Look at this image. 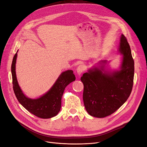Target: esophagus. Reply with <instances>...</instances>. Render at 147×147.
I'll return each instance as SVG.
<instances>
[{
    "label": "esophagus",
    "instance_id": "1",
    "mask_svg": "<svg viewBox=\"0 0 147 147\" xmlns=\"http://www.w3.org/2000/svg\"><path fill=\"white\" fill-rule=\"evenodd\" d=\"M85 70H86L85 66L83 65H79L78 66L77 69H76V71H77V73L78 74V75H80L83 72H84Z\"/></svg>",
    "mask_w": 147,
    "mask_h": 147
}]
</instances>
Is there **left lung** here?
<instances>
[{"label": "left lung", "instance_id": "obj_1", "mask_svg": "<svg viewBox=\"0 0 147 147\" xmlns=\"http://www.w3.org/2000/svg\"><path fill=\"white\" fill-rule=\"evenodd\" d=\"M119 51L123 54L120 71L107 73L102 72V67L100 69L95 67L81 76L84 104L87 113L93 117L104 118L113 114L127 100L131 92L134 60L124 34L121 36Z\"/></svg>", "mask_w": 147, "mask_h": 147}]
</instances>
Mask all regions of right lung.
I'll return each instance as SVG.
<instances>
[{
    "label": "right lung",
    "instance_id": "1",
    "mask_svg": "<svg viewBox=\"0 0 147 147\" xmlns=\"http://www.w3.org/2000/svg\"><path fill=\"white\" fill-rule=\"evenodd\" d=\"M17 56V52L12 60L11 72L13 90L18 102L28 111L39 118H50L57 115L61 108V97L66 87L75 80L74 72L71 70L63 72L46 94L36 99H29L23 93L17 82L16 74Z\"/></svg>",
    "mask_w": 147,
    "mask_h": 147
}]
</instances>
